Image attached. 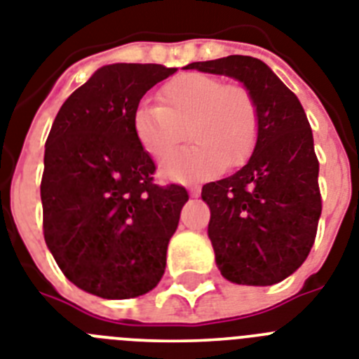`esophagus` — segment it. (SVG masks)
<instances>
[{"label":"esophagus","instance_id":"esophagus-1","mask_svg":"<svg viewBox=\"0 0 359 359\" xmlns=\"http://www.w3.org/2000/svg\"><path fill=\"white\" fill-rule=\"evenodd\" d=\"M189 195L191 197H198L201 195V188L198 186H189Z\"/></svg>","mask_w":359,"mask_h":359}]
</instances>
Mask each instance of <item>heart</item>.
<instances>
[{
	"instance_id": "heart-1",
	"label": "heart",
	"mask_w": 359,
	"mask_h": 359,
	"mask_svg": "<svg viewBox=\"0 0 359 359\" xmlns=\"http://www.w3.org/2000/svg\"><path fill=\"white\" fill-rule=\"evenodd\" d=\"M158 98L162 105L142 104L133 113L135 137L144 151L162 158L184 140L186 129L194 142L165 158L162 177L197 182L248 161L257 144L259 109L246 87L184 72L164 83Z\"/></svg>"
}]
</instances>
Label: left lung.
Instances as JSON below:
<instances>
[{"instance_id": "1", "label": "left lung", "mask_w": 359, "mask_h": 359, "mask_svg": "<svg viewBox=\"0 0 359 359\" xmlns=\"http://www.w3.org/2000/svg\"><path fill=\"white\" fill-rule=\"evenodd\" d=\"M184 69L230 76L259 109V137L239 171L203 186L208 237L222 277L270 287L309 257L321 215L314 137L297 96L266 63L252 56L194 62Z\"/></svg>"}]
</instances>
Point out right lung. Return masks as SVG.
<instances>
[{"label": "right lung", "mask_w": 359, "mask_h": 359, "mask_svg": "<svg viewBox=\"0 0 359 359\" xmlns=\"http://www.w3.org/2000/svg\"><path fill=\"white\" fill-rule=\"evenodd\" d=\"M177 72L158 63L96 69L60 107L45 144L43 236L54 261L83 292L104 299L147 294L188 201L182 186L153 184V164L133 113Z\"/></svg>", "instance_id": "obj_1"}]
</instances>
